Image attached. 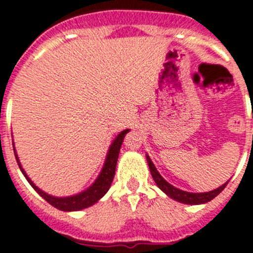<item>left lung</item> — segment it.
Returning <instances> with one entry per match:
<instances>
[{
	"label": "left lung",
	"mask_w": 253,
	"mask_h": 253,
	"mask_svg": "<svg viewBox=\"0 0 253 253\" xmlns=\"http://www.w3.org/2000/svg\"><path fill=\"white\" fill-rule=\"evenodd\" d=\"M147 162H148L149 171H151V175L153 177L154 182L162 190L163 193L166 194L167 196H169L171 199L176 200L178 203H182V204H189V205H199V204H205V203L213 200L216 195L222 193L224 187L227 186L228 180L225 184H223L222 186L216 187L215 190H211V191H208V193H189V191H184V190H180L177 187H175L173 185H171L169 182H167L165 178L161 176L160 172L157 171L154 163L152 162L151 157L148 154H146Z\"/></svg>",
	"instance_id": "1"
}]
</instances>
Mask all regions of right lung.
<instances>
[{
	"label": "right lung",
	"mask_w": 253,
	"mask_h": 253,
	"mask_svg": "<svg viewBox=\"0 0 253 253\" xmlns=\"http://www.w3.org/2000/svg\"><path fill=\"white\" fill-rule=\"evenodd\" d=\"M129 130H130V129H125V130L120 131V133L115 137V139L113 140V143H111L109 149H107L104 166H102L99 176H97L96 180L92 182V185H90V186L87 187V189H84V191H81V193L75 194V195L71 196H62V198H60V196H53L50 195V194L43 191L42 189H39V187L31 181V178L29 177L28 173L25 172V169H22L21 162H20L19 157H17L15 147H13V152H15L17 165H19L20 169H21L22 175L25 176V178L28 180L29 184L33 186V189H34L44 200H46L49 204L53 205V207L57 208V209L63 210V211H78V210L86 209V208L96 204V203L99 202L100 199L109 191V189H110L111 186V182H113L114 180V176H115L116 162H118V157H119L120 147H122L123 144L125 134L128 133Z\"/></svg>",
	"instance_id": "add662e5"
}]
</instances>
